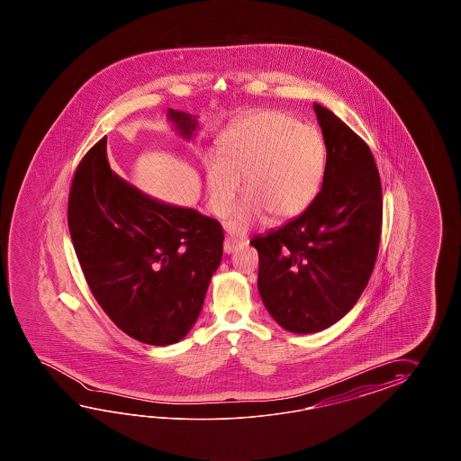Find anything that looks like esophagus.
Instances as JSON below:
<instances>
[{"mask_svg":"<svg viewBox=\"0 0 461 461\" xmlns=\"http://www.w3.org/2000/svg\"><path fill=\"white\" fill-rule=\"evenodd\" d=\"M239 244H240L239 239H235V237H226V240H224V252H226V254H232Z\"/></svg>","mask_w":461,"mask_h":461,"instance_id":"obj_1","label":"esophagus"}]
</instances>
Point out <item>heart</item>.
Masks as SVG:
<instances>
[{"instance_id": "heart-1", "label": "heart", "mask_w": 461, "mask_h": 461, "mask_svg": "<svg viewBox=\"0 0 461 461\" xmlns=\"http://www.w3.org/2000/svg\"><path fill=\"white\" fill-rule=\"evenodd\" d=\"M219 159H206L207 197L217 216L234 206L244 177L245 199L229 221L242 234L265 214L275 221L306 211L318 196L326 173L328 151L313 125L282 112H257L229 128L217 145Z\"/></svg>"}]
</instances>
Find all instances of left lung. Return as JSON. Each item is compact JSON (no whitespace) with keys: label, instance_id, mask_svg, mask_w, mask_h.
I'll return each instance as SVG.
<instances>
[{"label":"left lung","instance_id":"obj_1","mask_svg":"<svg viewBox=\"0 0 461 461\" xmlns=\"http://www.w3.org/2000/svg\"><path fill=\"white\" fill-rule=\"evenodd\" d=\"M313 107L328 151L323 186L302 216L250 240L265 308L298 334L326 330L353 308L373 274L383 227L371 149L331 110Z\"/></svg>","mask_w":461,"mask_h":461}]
</instances>
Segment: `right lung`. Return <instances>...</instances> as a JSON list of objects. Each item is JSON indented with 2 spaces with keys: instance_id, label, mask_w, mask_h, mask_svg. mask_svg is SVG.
I'll use <instances>...</instances> for the list:
<instances>
[{
  "instance_id": "right-lung-1",
  "label": "right lung",
  "mask_w": 461,
  "mask_h": 461,
  "mask_svg": "<svg viewBox=\"0 0 461 461\" xmlns=\"http://www.w3.org/2000/svg\"><path fill=\"white\" fill-rule=\"evenodd\" d=\"M183 138L196 117L167 110ZM107 137L90 148L72 179L68 206L72 244L88 288L130 338L151 346L181 341L204 303L222 258L224 230L194 209L143 194L108 165Z\"/></svg>"
}]
</instances>
